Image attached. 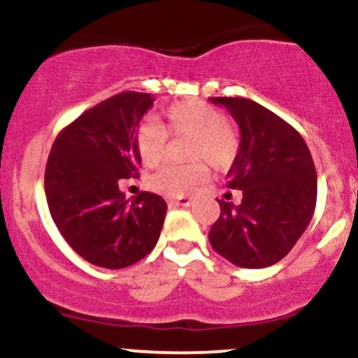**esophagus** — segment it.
Wrapping results in <instances>:
<instances>
[{
	"label": "esophagus",
	"instance_id": "obj_1",
	"mask_svg": "<svg viewBox=\"0 0 358 358\" xmlns=\"http://www.w3.org/2000/svg\"><path fill=\"white\" fill-rule=\"evenodd\" d=\"M166 202L170 207H190L193 200L188 196H168Z\"/></svg>",
	"mask_w": 358,
	"mask_h": 358
}]
</instances>
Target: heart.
I'll return each mask as SVG.
<instances>
[{
    "instance_id": "obj_1",
    "label": "heart",
    "mask_w": 358,
    "mask_h": 358,
    "mask_svg": "<svg viewBox=\"0 0 358 358\" xmlns=\"http://www.w3.org/2000/svg\"><path fill=\"white\" fill-rule=\"evenodd\" d=\"M168 134L193 136L192 159H207L215 170L231 168L241 151L237 127L229 121L224 110L205 101L176 102L163 114V126L148 121L138 127L134 139L145 165L153 166L163 158ZM207 173L208 166L202 162L192 165L166 163L155 171L150 185L165 195L182 196L199 187L207 178Z\"/></svg>"
}]
</instances>
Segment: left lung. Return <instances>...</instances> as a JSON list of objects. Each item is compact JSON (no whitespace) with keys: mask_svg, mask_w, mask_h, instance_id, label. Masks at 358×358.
Returning <instances> with one entry per match:
<instances>
[{"mask_svg":"<svg viewBox=\"0 0 358 358\" xmlns=\"http://www.w3.org/2000/svg\"><path fill=\"white\" fill-rule=\"evenodd\" d=\"M241 129V151L227 187L239 205L217 200L220 215L208 232L215 252L239 268L276 264L306 231L316 207V170L305 139L273 110L244 97H210Z\"/></svg>","mask_w":358,"mask_h":358,"instance_id":"obj_1","label":"left lung"}]
</instances>
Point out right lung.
<instances>
[{
    "instance_id": "obj_1",
    "label": "right lung",
    "mask_w": 358,
    "mask_h": 358,
    "mask_svg": "<svg viewBox=\"0 0 358 358\" xmlns=\"http://www.w3.org/2000/svg\"><path fill=\"white\" fill-rule=\"evenodd\" d=\"M153 106L145 92L116 94L60 131L45 168L48 210L67 244L94 266L121 269L153 250L166 202L141 192L126 200L119 180L136 178V126Z\"/></svg>"
}]
</instances>
